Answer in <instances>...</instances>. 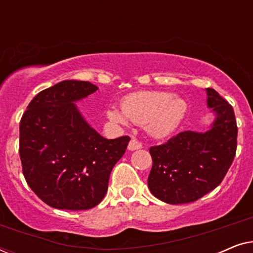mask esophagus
Here are the masks:
<instances>
[{
  "mask_svg": "<svg viewBox=\"0 0 253 253\" xmlns=\"http://www.w3.org/2000/svg\"><path fill=\"white\" fill-rule=\"evenodd\" d=\"M140 148H141V144L137 139H134V138H132V139L130 140L129 145H127V150L129 151H136V150H140Z\"/></svg>",
  "mask_w": 253,
  "mask_h": 253,
  "instance_id": "34e87169",
  "label": "esophagus"
}]
</instances>
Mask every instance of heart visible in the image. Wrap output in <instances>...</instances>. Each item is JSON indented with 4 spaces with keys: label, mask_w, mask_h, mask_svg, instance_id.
<instances>
[{
    "label": "heart",
    "mask_w": 253,
    "mask_h": 253,
    "mask_svg": "<svg viewBox=\"0 0 253 253\" xmlns=\"http://www.w3.org/2000/svg\"><path fill=\"white\" fill-rule=\"evenodd\" d=\"M188 105L179 96L164 91H140L127 95L122 102V110L110 107L107 116L112 122L127 126L146 124L147 132L162 139L174 132L185 117Z\"/></svg>",
    "instance_id": "heart-1"
}]
</instances>
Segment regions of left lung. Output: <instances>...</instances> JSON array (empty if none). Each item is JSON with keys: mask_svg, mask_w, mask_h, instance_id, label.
<instances>
[{"mask_svg": "<svg viewBox=\"0 0 253 253\" xmlns=\"http://www.w3.org/2000/svg\"><path fill=\"white\" fill-rule=\"evenodd\" d=\"M213 122L202 132L184 131L150 148L153 160L147 184L154 197L176 205L195 202L222 182L237 145L234 109L215 89L206 88Z\"/></svg>", "mask_w": 253, "mask_h": 253, "instance_id": "8db88e82", "label": "left lung"}]
</instances>
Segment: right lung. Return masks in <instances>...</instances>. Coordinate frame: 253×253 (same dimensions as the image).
<instances>
[{
    "label": "right lung",
    "mask_w": 253,
    "mask_h": 253,
    "mask_svg": "<svg viewBox=\"0 0 253 253\" xmlns=\"http://www.w3.org/2000/svg\"><path fill=\"white\" fill-rule=\"evenodd\" d=\"M89 82L63 81L34 96L19 126V155L27 184L54 209L98 205L127 136L107 139L89 126L76 102L94 93Z\"/></svg>",
    "instance_id": "1"
}]
</instances>
